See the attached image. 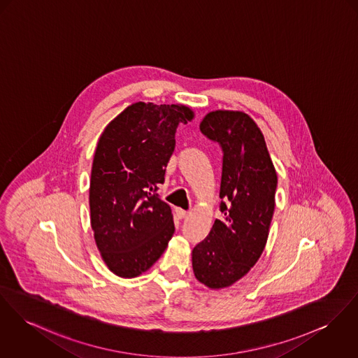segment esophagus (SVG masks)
<instances>
[{
  "label": "esophagus",
  "instance_id": "1",
  "mask_svg": "<svg viewBox=\"0 0 358 358\" xmlns=\"http://www.w3.org/2000/svg\"><path fill=\"white\" fill-rule=\"evenodd\" d=\"M187 214H188V211H185L182 208H176V215L178 220H184L187 217Z\"/></svg>",
  "mask_w": 358,
  "mask_h": 358
}]
</instances>
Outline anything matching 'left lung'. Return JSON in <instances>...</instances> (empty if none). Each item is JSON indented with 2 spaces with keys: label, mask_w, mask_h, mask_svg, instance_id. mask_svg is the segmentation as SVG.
I'll use <instances>...</instances> for the list:
<instances>
[{
  "label": "left lung",
  "mask_w": 358,
  "mask_h": 358,
  "mask_svg": "<svg viewBox=\"0 0 358 358\" xmlns=\"http://www.w3.org/2000/svg\"><path fill=\"white\" fill-rule=\"evenodd\" d=\"M222 150L220 210L210 234L192 250L199 282L211 289L241 279L266 247L275 208L278 177L264 136L241 111H213L200 124Z\"/></svg>",
  "instance_id": "1"
}]
</instances>
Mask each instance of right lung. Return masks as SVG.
Returning <instances> with one entry per match:
<instances>
[{"label":"right lung","instance_id":"1","mask_svg":"<svg viewBox=\"0 0 358 358\" xmlns=\"http://www.w3.org/2000/svg\"><path fill=\"white\" fill-rule=\"evenodd\" d=\"M187 106L138 102L118 114L101 135L91 170L90 211L95 243L115 275L147 271L174 233L170 207L157 191Z\"/></svg>","mask_w":358,"mask_h":358}]
</instances>
